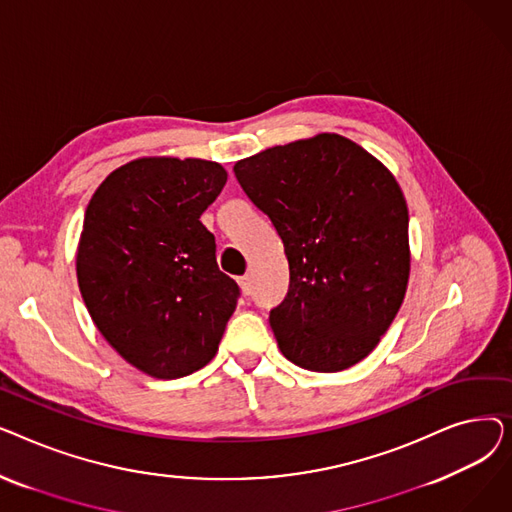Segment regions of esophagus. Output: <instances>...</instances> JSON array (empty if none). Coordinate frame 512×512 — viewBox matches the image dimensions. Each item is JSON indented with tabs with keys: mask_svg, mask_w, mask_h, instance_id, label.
Returning a JSON list of instances; mask_svg holds the SVG:
<instances>
[{
	"mask_svg": "<svg viewBox=\"0 0 512 512\" xmlns=\"http://www.w3.org/2000/svg\"><path fill=\"white\" fill-rule=\"evenodd\" d=\"M238 284H240V288H242V294H249L253 292V280H251V276H242V278H238Z\"/></svg>",
	"mask_w": 512,
	"mask_h": 512,
	"instance_id": "obj_1",
	"label": "esophagus"
}]
</instances>
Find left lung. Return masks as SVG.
I'll return each instance as SVG.
<instances>
[{"mask_svg": "<svg viewBox=\"0 0 512 512\" xmlns=\"http://www.w3.org/2000/svg\"><path fill=\"white\" fill-rule=\"evenodd\" d=\"M234 176L284 242L290 286L270 311L282 355L321 373L365 359L409 280V209L394 176L328 132L240 159Z\"/></svg>", "mask_w": 512, "mask_h": 512, "instance_id": "left-lung-1", "label": "left lung"}]
</instances>
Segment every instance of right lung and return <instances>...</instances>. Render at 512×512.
Returning <instances> with one entry per match:
<instances>
[{
	"instance_id": "add662e5",
	"label": "right lung",
	"mask_w": 512,
	"mask_h": 512,
	"mask_svg": "<svg viewBox=\"0 0 512 512\" xmlns=\"http://www.w3.org/2000/svg\"><path fill=\"white\" fill-rule=\"evenodd\" d=\"M226 180L215 161L143 157L107 176L87 207L80 294L103 338L153 378L205 367L236 309L240 288L199 220Z\"/></svg>"
}]
</instances>
